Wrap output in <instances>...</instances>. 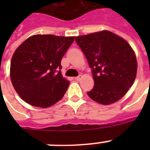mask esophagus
Returning a JSON list of instances; mask_svg holds the SVG:
<instances>
[{
	"label": "esophagus",
	"mask_w": 150,
	"mask_h": 150,
	"mask_svg": "<svg viewBox=\"0 0 150 150\" xmlns=\"http://www.w3.org/2000/svg\"><path fill=\"white\" fill-rule=\"evenodd\" d=\"M82 78V76L81 75H79V76H77V77H75V79L76 80V81H80Z\"/></svg>",
	"instance_id": "34e87169"
}]
</instances>
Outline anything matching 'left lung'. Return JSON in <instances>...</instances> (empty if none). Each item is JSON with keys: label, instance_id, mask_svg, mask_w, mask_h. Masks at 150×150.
Masks as SVG:
<instances>
[{"label": "left lung", "instance_id": "8db88e82", "mask_svg": "<svg viewBox=\"0 0 150 150\" xmlns=\"http://www.w3.org/2000/svg\"><path fill=\"white\" fill-rule=\"evenodd\" d=\"M75 41L92 68L94 87L88 96L104 105L123 97L137 72L136 57L128 42L106 30L77 36Z\"/></svg>", "mask_w": 150, "mask_h": 150}]
</instances>
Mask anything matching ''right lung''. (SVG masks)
<instances>
[{"mask_svg": "<svg viewBox=\"0 0 150 150\" xmlns=\"http://www.w3.org/2000/svg\"><path fill=\"white\" fill-rule=\"evenodd\" d=\"M74 36L35 35L16 49L10 76L15 91L29 104L50 107L61 100L69 81L61 75V59Z\"/></svg>", "mask_w": 150, "mask_h": 150, "instance_id": "add662e5", "label": "right lung"}]
</instances>
